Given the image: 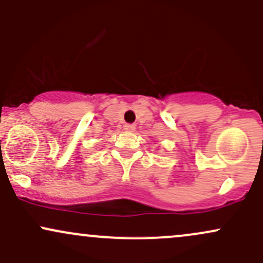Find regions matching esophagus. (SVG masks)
Here are the masks:
<instances>
[{
  "label": "esophagus",
  "mask_w": 263,
  "mask_h": 263,
  "mask_svg": "<svg viewBox=\"0 0 263 263\" xmlns=\"http://www.w3.org/2000/svg\"><path fill=\"white\" fill-rule=\"evenodd\" d=\"M123 127H125L126 131H128V132H134V131H135V128H136V126H135V125H132V123H126V125L123 126Z\"/></svg>",
  "instance_id": "esophagus-1"
}]
</instances>
